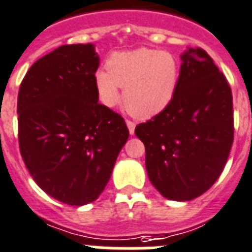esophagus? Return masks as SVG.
<instances>
[{"label": "esophagus", "instance_id": "34e87169", "mask_svg": "<svg viewBox=\"0 0 252 252\" xmlns=\"http://www.w3.org/2000/svg\"><path fill=\"white\" fill-rule=\"evenodd\" d=\"M126 125H127V128L128 131H130V134H134V131H135V122H132V121H126Z\"/></svg>", "mask_w": 252, "mask_h": 252}]
</instances>
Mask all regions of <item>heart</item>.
I'll use <instances>...</instances> for the list:
<instances>
[{
    "label": "heart",
    "mask_w": 252,
    "mask_h": 252,
    "mask_svg": "<svg viewBox=\"0 0 252 252\" xmlns=\"http://www.w3.org/2000/svg\"><path fill=\"white\" fill-rule=\"evenodd\" d=\"M108 71L94 74L100 101L113 108L124 90L126 109L138 118H151L172 102L180 84V61L164 50L139 49L114 53L106 62Z\"/></svg>",
    "instance_id": "1"
}]
</instances>
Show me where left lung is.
Here are the masks:
<instances>
[{
    "label": "left lung",
    "instance_id": "8db88e82",
    "mask_svg": "<svg viewBox=\"0 0 252 252\" xmlns=\"http://www.w3.org/2000/svg\"><path fill=\"white\" fill-rule=\"evenodd\" d=\"M180 84L161 113L135 127L146 169L164 198L187 202L204 194L224 169L233 144L228 80L200 48L181 54Z\"/></svg>",
    "mask_w": 252,
    "mask_h": 252
}]
</instances>
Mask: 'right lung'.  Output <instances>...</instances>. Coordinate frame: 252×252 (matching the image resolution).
Masks as SVG:
<instances>
[{"label": "right lung", "mask_w": 252, "mask_h": 252, "mask_svg": "<svg viewBox=\"0 0 252 252\" xmlns=\"http://www.w3.org/2000/svg\"><path fill=\"white\" fill-rule=\"evenodd\" d=\"M94 44L62 45L33 63L18 94L19 148L37 186L70 206L94 202L128 139L124 118L98 104Z\"/></svg>", "instance_id": "add662e5"}]
</instances>
